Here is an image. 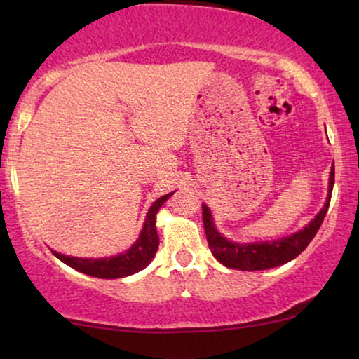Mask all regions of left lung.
<instances>
[{"label": "left lung", "instance_id": "1", "mask_svg": "<svg viewBox=\"0 0 359 359\" xmlns=\"http://www.w3.org/2000/svg\"><path fill=\"white\" fill-rule=\"evenodd\" d=\"M333 183H335V168L332 166L330 181H328V196L320 212L302 230L289 235V237L273 240V242L237 243L227 240L217 232L210 209L203 204V222L210 252L224 266L242 269V271H262V269L276 268L291 262L307 248V245L312 242V238L316 237L318 229H320L323 217H325L328 210V204H330Z\"/></svg>", "mask_w": 359, "mask_h": 359}]
</instances>
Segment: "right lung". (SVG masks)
Segmentation results:
<instances>
[{"mask_svg":"<svg viewBox=\"0 0 359 359\" xmlns=\"http://www.w3.org/2000/svg\"><path fill=\"white\" fill-rule=\"evenodd\" d=\"M170 194L161 196L150 205L149 212H147L144 227L137 238V242L132 245L129 250H126L124 253L116 255V257L109 258H76V257H67V255L52 253L63 262L68 266L76 269V271L85 273L88 276L102 278V279H117V278H126L130 274L139 273L140 269H144L151 259H154L156 248H158V233H156V212H158L161 205L166 199L170 198Z\"/></svg>","mask_w":359,"mask_h":359,"instance_id":"obj_1","label":"right lung"}]
</instances>
